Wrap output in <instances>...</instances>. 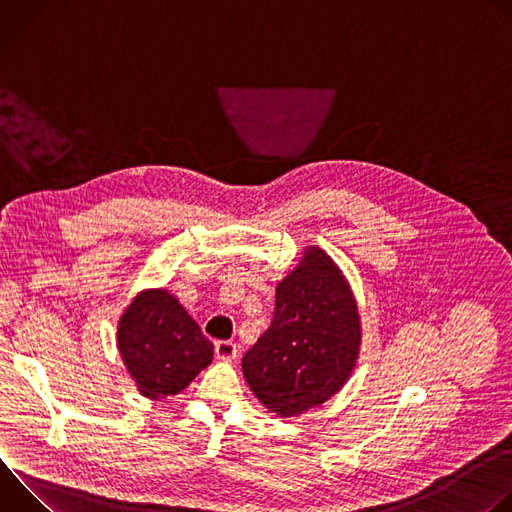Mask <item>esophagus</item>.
Masks as SVG:
<instances>
[{
	"instance_id": "obj_1",
	"label": "esophagus",
	"mask_w": 512,
	"mask_h": 512,
	"mask_svg": "<svg viewBox=\"0 0 512 512\" xmlns=\"http://www.w3.org/2000/svg\"><path fill=\"white\" fill-rule=\"evenodd\" d=\"M214 354L218 360L223 362H233L237 358V344L231 340H218L214 344Z\"/></svg>"
}]
</instances>
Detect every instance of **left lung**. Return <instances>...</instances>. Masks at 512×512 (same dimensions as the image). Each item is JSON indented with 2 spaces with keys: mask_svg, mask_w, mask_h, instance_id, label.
<instances>
[{
  "mask_svg": "<svg viewBox=\"0 0 512 512\" xmlns=\"http://www.w3.org/2000/svg\"><path fill=\"white\" fill-rule=\"evenodd\" d=\"M360 338L346 277L320 247H308L277 283L271 326L243 356L245 381L271 413L298 417L344 387Z\"/></svg>",
  "mask_w": 512,
  "mask_h": 512,
  "instance_id": "left-lung-1",
  "label": "left lung"
}]
</instances>
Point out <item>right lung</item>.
Segmentation results:
<instances>
[{
    "label": "right lung",
    "instance_id": "add662e5",
    "mask_svg": "<svg viewBox=\"0 0 512 512\" xmlns=\"http://www.w3.org/2000/svg\"><path fill=\"white\" fill-rule=\"evenodd\" d=\"M117 348L137 391L178 395L212 362V342L168 289H143L121 314Z\"/></svg>",
    "mask_w": 512,
    "mask_h": 512
}]
</instances>
